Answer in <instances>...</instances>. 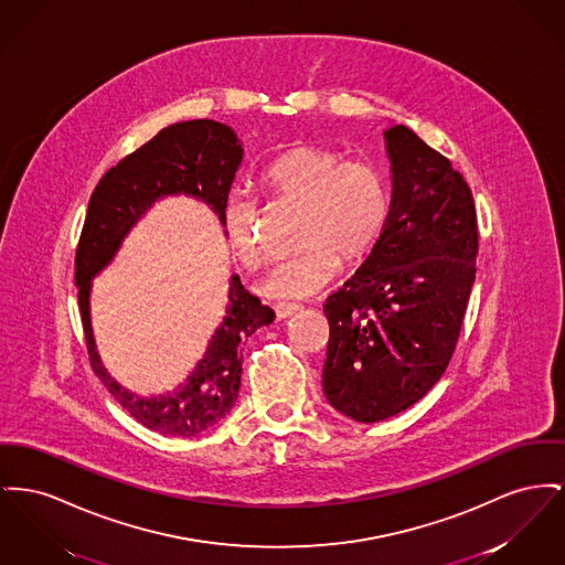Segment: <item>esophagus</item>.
Masks as SVG:
<instances>
[{
    "instance_id": "1",
    "label": "esophagus",
    "mask_w": 565,
    "mask_h": 565,
    "mask_svg": "<svg viewBox=\"0 0 565 565\" xmlns=\"http://www.w3.org/2000/svg\"><path fill=\"white\" fill-rule=\"evenodd\" d=\"M273 309H275V316H277V320H286V318H292L295 313H299L300 311L299 305H295V302H277Z\"/></svg>"
}]
</instances>
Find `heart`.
<instances>
[{
  "label": "heart",
  "mask_w": 565,
  "mask_h": 565,
  "mask_svg": "<svg viewBox=\"0 0 565 565\" xmlns=\"http://www.w3.org/2000/svg\"><path fill=\"white\" fill-rule=\"evenodd\" d=\"M260 185L270 199L302 209L295 258L273 266L256 284L266 299L297 300L320 292L343 263H359L388 226L393 188L386 172L320 145H297L266 164ZM222 224L234 258L245 268L265 260L258 206L252 199L224 202Z\"/></svg>",
  "instance_id": "b5f03b06"
}]
</instances>
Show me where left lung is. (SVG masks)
<instances>
[{
	"mask_svg": "<svg viewBox=\"0 0 565 565\" xmlns=\"http://www.w3.org/2000/svg\"><path fill=\"white\" fill-rule=\"evenodd\" d=\"M393 211L365 263L324 305L322 388L356 423L425 397L452 359L476 279L478 224L450 160L405 126L384 132Z\"/></svg>",
	"mask_w": 565,
	"mask_h": 565,
	"instance_id": "8db88e82",
	"label": "left lung"
}]
</instances>
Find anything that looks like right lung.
I'll return each instance as SVG.
<instances>
[{
  "instance_id": "1",
  "label": "right lung",
  "mask_w": 565,
  "mask_h": 565,
  "mask_svg": "<svg viewBox=\"0 0 565 565\" xmlns=\"http://www.w3.org/2000/svg\"><path fill=\"white\" fill-rule=\"evenodd\" d=\"M241 162L243 145L231 126L213 119L179 121L110 168L89 200L76 249L78 307L89 361L108 393L151 431L194 437L220 425L238 397L241 348L249 334L268 327L275 313L241 286L238 275H231L226 313L199 363L172 391L142 397L110 377L102 363L89 302L94 277L113 263L126 236L158 200L181 194L200 200L222 224L224 202Z\"/></svg>"
}]
</instances>
